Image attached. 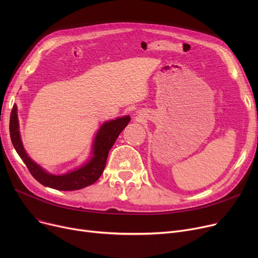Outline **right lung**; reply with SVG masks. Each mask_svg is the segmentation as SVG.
<instances>
[{
  "label": "right lung",
  "mask_w": 258,
  "mask_h": 258,
  "mask_svg": "<svg viewBox=\"0 0 258 258\" xmlns=\"http://www.w3.org/2000/svg\"><path fill=\"white\" fill-rule=\"evenodd\" d=\"M130 121V116H123L115 120L104 122L100 126L98 133L96 134V137H95L92 150V157L83 166L60 175L47 172L26 154L19 131L17 104L13 105L11 111L9 132L13 146H15L21 159L24 161L27 168L29 169L32 177L44 186L56 189V190L69 191L77 190V189L90 186L100 178V175L105 167L106 159L108 153H110V150L114 145L120 133L128 124Z\"/></svg>",
  "instance_id": "1"
}]
</instances>
